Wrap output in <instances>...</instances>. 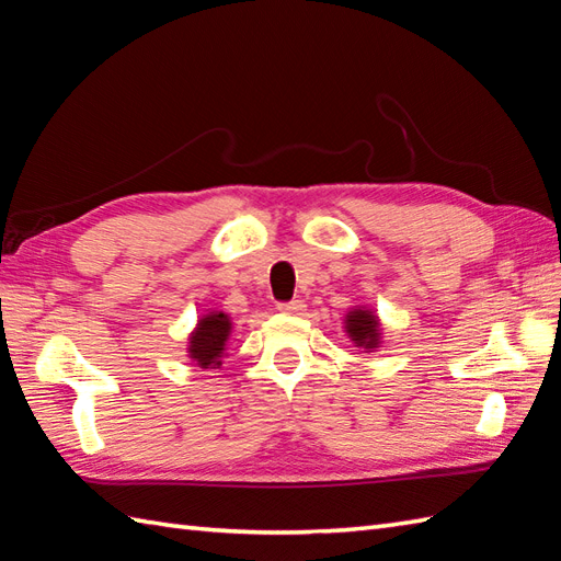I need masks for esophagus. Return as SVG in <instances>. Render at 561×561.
Segmentation results:
<instances>
[{
	"label": "esophagus",
	"mask_w": 561,
	"mask_h": 561,
	"mask_svg": "<svg viewBox=\"0 0 561 561\" xmlns=\"http://www.w3.org/2000/svg\"><path fill=\"white\" fill-rule=\"evenodd\" d=\"M279 310L282 312H289V316H301V312L306 310V304L301 301V298H294V301L279 304Z\"/></svg>",
	"instance_id": "1"
}]
</instances>
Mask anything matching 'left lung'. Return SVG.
Returning a JSON list of instances; mask_svg holds the SVG:
<instances>
[{
  "instance_id": "1",
  "label": "left lung",
  "mask_w": 561,
  "mask_h": 561,
  "mask_svg": "<svg viewBox=\"0 0 561 561\" xmlns=\"http://www.w3.org/2000/svg\"><path fill=\"white\" fill-rule=\"evenodd\" d=\"M346 332L354 344L368 351L380 344V328H377V320L370 310H351L346 316Z\"/></svg>"
}]
</instances>
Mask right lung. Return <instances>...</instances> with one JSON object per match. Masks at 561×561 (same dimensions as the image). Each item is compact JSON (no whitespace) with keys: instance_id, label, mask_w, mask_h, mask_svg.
Listing matches in <instances>:
<instances>
[{"instance_id":"1","label":"right lung","mask_w":561,"mask_h":561,"mask_svg":"<svg viewBox=\"0 0 561 561\" xmlns=\"http://www.w3.org/2000/svg\"><path fill=\"white\" fill-rule=\"evenodd\" d=\"M229 330H231V322L225 312H210V316H205L198 322L195 332L191 334V346H188L191 358L198 363L201 368L219 366Z\"/></svg>"}]
</instances>
